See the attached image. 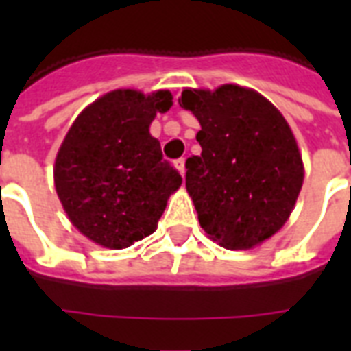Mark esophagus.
<instances>
[{"label": "esophagus", "instance_id": "obj_1", "mask_svg": "<svg viewBox=\"0 0 351 351\" xmlns=\"http://www.w3.org/2000/svg\"><path fill=\"white\" fill-rule=\"evenodd\" d=\"M175 167H176V171H178V173H180L182 176L186 175V160H184V158L176 160V162H175Z\"/></svg>", "mask_w": 351, "mask_h": 351}]
</instances>
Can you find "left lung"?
Wrapping results in <instances>:
<instances>
[{
	"label": "left lung",
	"instance_id": "8db88e82",
	"mask_svg": "<svg viewBox=\"0 0 351 351\" xmlns=\"http://www.w3.org/2000/svg\"><path fill=\"white\" fill-rule=\"evenodd\" d=\"M200 123V156L187 158L186 189L208 237L251 250L280 231L304 182L291 127L261 93L237 84L186 87L178 98Z\"/></svg>",
	"mask_w": 351,
	"mask_h": 351
}]
</instances>
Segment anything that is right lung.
I'll return each instance as SVG.
<instances>
[{"instance_id":"add662e5","label":"right lung","mask_w":351,"mask_h":351,"mask_svg":"<svg viewBox=\"0 0 351 351\" xmlns=\"http://www.w3.org/2000/svg\"><path fill=\"white\" fill-rule=\"evenodd\" d=\"M173 106L169 90L114 89L80 112L54 160V187L71 224L95 244L123 250L154 233L182 176L149 132Z\"/></svg>"}]
</instances>
